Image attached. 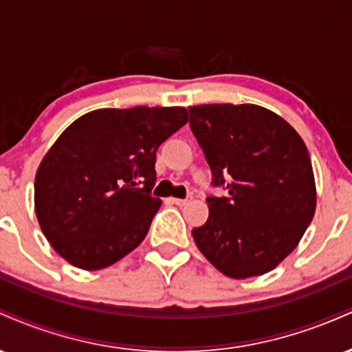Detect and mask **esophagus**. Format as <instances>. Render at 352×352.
<instances>
[{
  "label": "esophagus",
  "mask_w": 352,
  "mask_h": 352,
  "mask_svg": "<svg viewBox=\"0 0 352 352\" xmlns=\"http://www.w3.org/2000/svg\"><path fill=\"white\" fill-rule=\"evenodd\" d=\"M190 201V199H172V204L179 205V207H184V205H187Z\"/></svg>",
  "instance_id": "esophagus-1"
}]
</instances>
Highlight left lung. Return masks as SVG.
Listing matches in <instances>:
<instances>
[{"label": "left lung", "mask_w": 352, "mask_h": 352, "mask_svg": "<svg viewBox=\"0 0 352 352\" xmlns=\"http://www.w3.org/2000/svg\"><path fill=\"white\" fill-rule=\"evenodd\" d=\"M188 111L212 184L228 192L208 197V220L192 230L193 240L230 278L272 272L296 248L316 210L308 148L283 117L261 106L204 104Z\"/></svg>", "instance_id": "8db88e82"}]
</instances>
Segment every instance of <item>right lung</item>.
Here are the masks:
<instances>
[{
    "label": "right lung",
    "instance_id": "add662e5",
    "mask_svg": "<svg viewBox=\"0 0 352 352\" xmlns=\"http://www.w3.org/2000/svg\"><path fill=\"white\" fill-rule=\"evenodd\" d=\"M188 120L184 107L98 109L58 137L39 164L34 210L56 253L94 272L142 243L162 200L155 153Z\"/></svg>",
    "mask_w": 352,
    "mask_h": 352
}]
</instances>
